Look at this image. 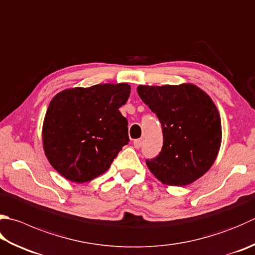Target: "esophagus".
Here are the masks:
<instances>
[{
    "label": "esophagus",
    "mask_w": 255,
    "mask_h": 255,
    "mask_svg": "<svg viewBox=\"0 0 255 255\" xmlns=\"http://www.w3.org/2000/svg\"><path fill=\"white\" fill-rule=\"evenodd\" d=\"M142 144H143L142 138H136V140H134L133 142V145L135 148H140L142 146Z\"/></svg>",
    "instance_id": "34e87169"
}]
</instances>
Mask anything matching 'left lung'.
Segmentation results:
<instances>
[{"label": "left lung", "mask_w": 255, "mask_h": 255, "mask_svg": "<svg viewBox=\"0 0 255 255\" xmlns=\"http://www.w3.org/2000/svg\"><path fill=\"white\" fill-rule=\"evenodd\" d=\"M141 100L156 114L163 132L158 155L146 165L162 183L183 186L200 179L213 165L222 129L218 109L193 84L137 86Z\"/></svg>", "instance_id": "obj_1"}]
</instances>
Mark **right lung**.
I'll list each match as a JSON object with an SVG mask.
<instances>
[{
	"mask_svg": "<svg viewBox=\"0 0 255 255\" xmlns=\"http://www.w3.org/2000/svg\"><path fill=\"white\" fill-rule=\"evenodd\" d=\"M127 83L64 90L52 99L43 123V147L62 176L83 183L103 174L128 143V120L119 109Z\"/></svg>",
	"mask_w": 255,
	"mask_h": 255,
	"instance_id": "obj_1",
	"label": "right lung"
}]
</instances>
